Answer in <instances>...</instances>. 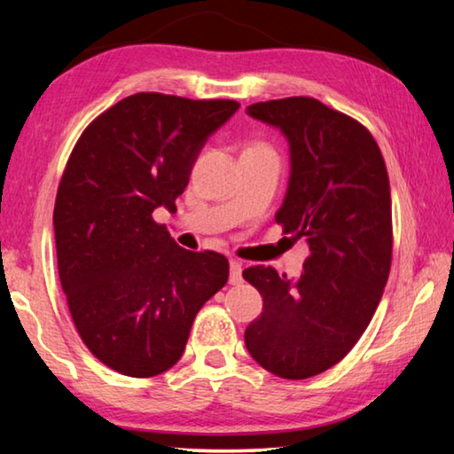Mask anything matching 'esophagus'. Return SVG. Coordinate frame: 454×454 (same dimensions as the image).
<instances>
[{"label":"esophagus","mask_w":454,"mask_h":454,"mask_svg":"<svg viewBox=\"0 0 454 454\" xmlns=\"http://www.w3.org/2000/svg\"><path fill=\"white\" fill-rule=\"evenodd\" d=\"M242 282V262L238 260H230V284Z\"/></svg>","instance_id":"1"}]
</instances>
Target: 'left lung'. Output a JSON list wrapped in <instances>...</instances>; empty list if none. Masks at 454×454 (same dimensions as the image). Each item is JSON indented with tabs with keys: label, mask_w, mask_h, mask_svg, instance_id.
Returning a JSON list of instances; mask_svg holds the SVG:
<instances>
[{
	"label": "left lung",
	"mask_w": 454,
	"mask_h": 454,
	"mask_svg": "<svg viewBox=\"0 0 454 454\" xmlns=\"http://www.w3.org/2000/svg\"><path fill=\"white\" fill-rule=\"evenodd\" d=\"M246 112L286 136L290 180L276 222L304 238L310 254L296 280L272 266L242 272L264 302L244 342L268 372L310 379L348 355L382 298L393 258L387 166L360 121L314 98L270 99Z\"/></svg>",
	"instance_id": "8db88e82"
}]
</instances>
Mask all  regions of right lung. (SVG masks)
<instances>
[{"mask_svg":"<svg viewBox=\"0 0 454 454\" xmlns=\"http://www.w3.org/2000/svg\"><path fill=\"white\" fill-rule=\"evenodd\" d=\"M238 107L140 91L74 145L53 208L58 272L83 344L112 371L172 368L198 310L228 282L226 256L180 248L153 212H176L200 150Z\"/></svg>","mask_w":454,"mask_h":454,"instance_id":"right-lung-1","label":"right lung"}]
</instances>
